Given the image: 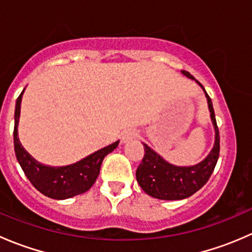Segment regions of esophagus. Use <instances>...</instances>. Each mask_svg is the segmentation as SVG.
<instances>
[{
	"instance_id": "1",
	"label": "esophagus",
	"mask_w": 252,
	"mask_h": 252,
	"mask_svg": "<svg viewBox=\"0 0 252 252\" xmlns=\"http://www.w3.org/2000/svg\"><path fill=\"white\" fill-rule=\"evenodd\" d=\"M134 138H135V133H134L133 130H126L122 134V142H123V144H126V142L133 140Z\"/></svg>"
}]
</instances>
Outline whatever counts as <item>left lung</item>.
Segmentation results:
<instances>
[{
    "mask_svg": "<svg viewBox=\"0 0 252 252\" xmlns=\"http://www.w3.org/2000/svg\"><path fill=\"white\" fill-rule=\"evenodd\" d=\"M184 75L195 80L189 72L182 70ZM196 83L204 90L210 111L211 122L215 129V144L207 156L201 162L192 166H177L166 161L159 154L146 144L144 145V158L136 169V180L147 195L159 200H183L191 196L201 189L210 179L216 163L220 157V133L212 101L207 95L204 86L196 80Z\"/></svg>",
    "mask_w": 252,
    "mask_h": 252,
    "instance_id": "left-lung-1",
    "label": "left lung"
}]
</instances>
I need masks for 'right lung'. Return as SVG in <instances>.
Wrapping results in <instances>:
<instances>
[{
  "label": "right lung",
  "instance_id": "obj_1",
  "mask_svg": "<svg viewBox=\"0 0 252 252\" xmlns=\"http://www.w3.org/2000/svg\"><path fill=\"white\" fill-rule=\"evenodd\" d=\"M25 90V89H24ZM24 90L17 98L14 112V151L18 163L32 185L45 196L55 200H65L88 191L100 174L103 158L118 146L119 140L97 150L75 163L67 166H48L40 163L20 144L18 138V124L20 105Z\"/></svg>",
  "mask_w": 252,
  "mask_h": 252
}]
</instances>
